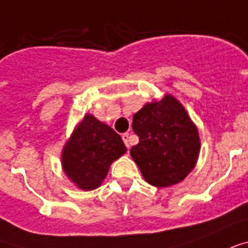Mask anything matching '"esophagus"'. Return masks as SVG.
I'll list each match as a JSON object with an SVG mask.
<instances>
[{
    "label": "esophagus",
    "mask_w": 248,
    "mask_h": 248,
    "mask_svg": "<svg viewBox=\"0 0 248 248\" xmlns=\"http://www.w3.org/2000/svg\"><path fill=\"white\" fill-rule=\"evenodd\" d=\"M123 137V141H124V143H125V146L129 149V146H130V141H129V134L128 133H124L122 136Z\"/></svg>",
    "instance_id": "1"
}]
</instances>
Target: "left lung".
<instances>
[{
    "mask_svg": "<svg viewBox=\"0 0 248 248\" xmlns=\"http://www.w3.org/2000/svg\"><path fill=\"white\" fill-rule=\"evenodd\" d=\"M132 128L140 142L130 155L149 184L167 187L191 172L201 147L199 134L176 98L166 95L145 105L134 114Z\"/></svg>",
    "mask_w": 248,
    "mask_h": 248,
    "instance_id": "obj_1",
    "label": "left lung"
}]
</instances>
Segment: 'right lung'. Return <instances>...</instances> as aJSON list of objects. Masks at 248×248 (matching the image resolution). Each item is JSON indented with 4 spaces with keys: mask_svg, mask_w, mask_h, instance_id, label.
<instances>
[{
    "mask_svg": "<svg viewBox=\"0 0 248 248\" xmlns=\"http://www.w3.org/2000/svg\"><path fill=\"white\" fill-rule=\"evenodd\" d=\"M125 151L114 129L86 115L63 149V170L80 189L93 190L105 180L111 163Z\"/></svg>",
    "mask_w": 248,
    "mask_h": 248,
    "instance_id": "obj_1",
    "label": "right lung"
}]
</instances>
